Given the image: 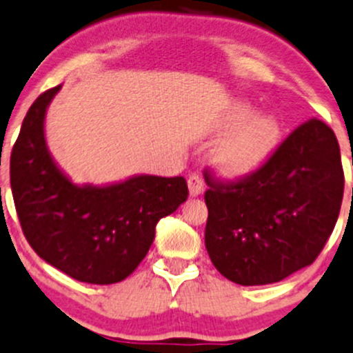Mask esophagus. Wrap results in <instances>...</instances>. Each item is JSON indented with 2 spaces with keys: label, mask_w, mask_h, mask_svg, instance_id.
<instances>
[{
  "label": "esophagus",
  "mask_w": 353,
  "mask_h": 353,
  "mask_svg": "<svg viewBox=\"0 0 353 353\" xmlns=\"http://www.w3.org/2000/svg\"><path fill=\"white\" fill-rule=\"evenodd\" d=\"M188 188H189V194H191L192 198L203 194V191H205V183H203L201 176H199V174H191L188 179Z\"/></svg>",
  "instance_id": "34e87169"
}]
</instances>
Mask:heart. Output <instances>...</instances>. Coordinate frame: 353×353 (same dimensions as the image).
I'll use <instances>...</instances> for the list:
<instances>
[{
	"label": "heart",
	"mask_w": 353,
	"mask_h": 353,
	"mask_svg": "<svg viewBox=\"0 0 353 353\" xmlns=\"http://www.w3.org/2000/svg\"><path fill=\"white\" fill-rule=\"evenodd\" d=\"M225 135L210 154L214 172L225 179H245L262 169L283 142L284 128L274 113H257L247 101H233L216 123Z\"/></svg>",
	"instance_id": "obj_1"
}]
</instances>
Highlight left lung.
Returning a JSON list of instances; mask_svg holds the SVG:
<instances>
[{"instance_id": "obj_1", "label": "left lung", "mask_w": 353, "mask_h": 353, "mask_svg": "<svg viewBox=\"0 0 353 353\" xmlns=\"http://www.w3.org/2000/svg\"><path fill=\"white\" fill-rule=\"evenodd\" d=\"M206 183L211 262L232 283L264 285L313 264L339 220L345 179L335 133L313 118L248 179Z\"/></svg>"}]
</instances>
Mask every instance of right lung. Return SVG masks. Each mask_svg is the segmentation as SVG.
Returning <instances> with one entry per match:
<instances>
[{
	"instance_id": "1",
	"label": "right lung",
	"mask_w": 353,
	"mask_h": 353,
	"mask_svg": "<svg viewBox=\"0 0 353 353\" xmlns=\"http://www.w3.org/2000/svg\"><path fill=\"white\" fill-rule=\"evenodd\" d=\"M61 88L30 106L11 152V192L21 230L43 261L72 279L120 283L147 255L157 221L188 199L186 179L137 174L103 186L72 183L46 140L47 108Z\"/></svg>"
}]
</instances>
